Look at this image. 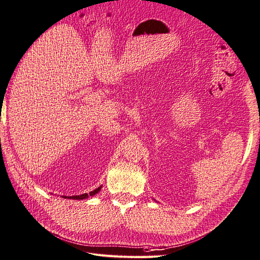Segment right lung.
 <instances>
[{
    "mask_svg": "<svg viewBox=\"0 0 260 260\" xmlns=\"http://www.w3.org/2000/svg\"><path fill=\"white\" fill-rule=\"evenodd\" d=\"M100 188H101V186L100 187H98V188H96V189H93L92 192H90L89 194H87V193H85V194H81V195H74V196H64L65 199H72V200H85V199H87L88 196H92V195H94V194H97L99 191H100Z\"/></svg>",
    "mask_w": 260,
    "mask_h": 260,
    "instance_id": "add662e5",
    "label": "right lung"
}]
</instances>
